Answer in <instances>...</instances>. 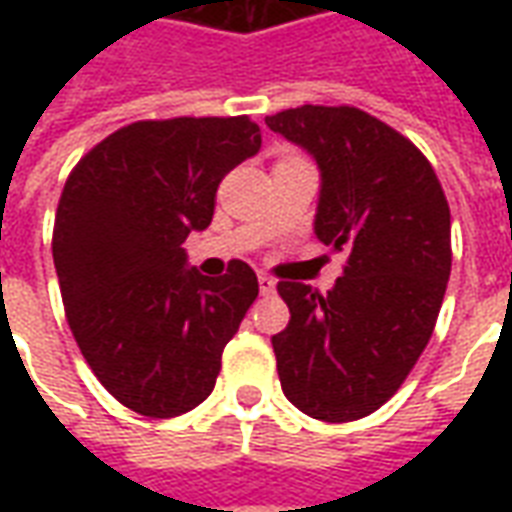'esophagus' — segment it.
Segmentation results:
<instances>
[{
  "instance_id": "esophagus-1",
  "label": "esophagus",
  "mask_w": 512,
  "mask_h": 512,
  "mask_svg": "<svg viewBox=\"0 0 512 512\" xmlns=\"http://www.w3.org/2000/svg\"><path fill=\"white\" fill-rule=\"evenodd\" d=\"M257 285H260V293H263V296H271V293L277 290V282L268 277V274H260V277H257Z\"/></svg>"
}]
</instances>
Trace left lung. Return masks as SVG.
<instances>
[{
	"mask_svg": "<svg viewBox=\"0 0 512 512\" xmlns=\"http://www.w3.org/2000/svg\"><path fill=\"white\" fill-rule=\"evenodd\" d=\"M266 126L321 172L315 235L348 252L329 293L279 282L271 337L282 392L307 417L351 422L395 395L425 351L450 279V205L428 158L354 106H299Z\"/></svg>",
	"mask_w": 512,
	"mask_h": 512,
	"instance_id": "1",
	"label": "left lung"
}]
</instances>
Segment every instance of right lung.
<instances>
[{"mask_svg": "<svg viewBox=\"0 0 512 512\" xmlns=\"http://www.w3.org/2000/svg\"><path fill=\"white\" fill-rule=\"evenodd\" d=\"M257 150L249 117L142 120L95 145L62 189L51 252L65 315L98 381L142 417H180L211 395L257 299L244 260L202 277L183 249Z\"/></svg>", "mask_w": 512, "mask_h": 512, "instance_id": "1", "label": "right lung"}]
</instances>
